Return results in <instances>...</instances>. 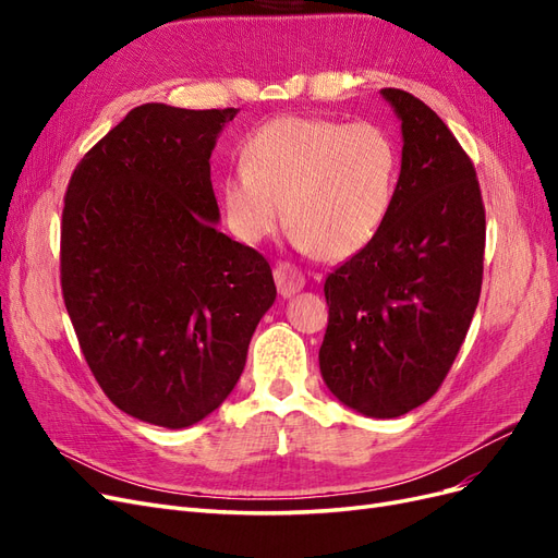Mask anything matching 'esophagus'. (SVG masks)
Instances as JSON below:
<instances>
[{
  "instance_id": "obj_1",
  "label": "esophagus",
  "mask_w": 558,
  "mask_h": 558,
  "mask_svg": "<svg viewBox=\"0 0 558 558\" xmlns=\"http://www.w3.org/2000/svg\"><path fill=\"white\" fill-rule=\"evenodd\" d=\"M275 281H277V289L281 293V298H291L298 291L305 289V277H302L298 269L289 263H279L275 267Z\"/></svg>"
}]
</instances>
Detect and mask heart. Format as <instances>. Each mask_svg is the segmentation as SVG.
Listing matches in <instances>:
<instances>
[{
	"instance_id": "1",
	"label": "heart",
	"mask_w": 558,
	"mask_h": 558,
	"mask_svg": "<svg viewBox=\"0 0 558 558\" xmlns=\"http://www.w3.org/2000/svg\"><path fill=\"white\" fill-rule=\"evenodd\" d=\"M398 177L400 150L381 125L281 116L251 134L216 193L240 242L272 238L286 214L295 248L347 260L386 223Z\"/></svg>"
}]
</instances>
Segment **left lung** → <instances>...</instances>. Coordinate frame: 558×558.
Returning <instances> with one entry per match:
<instances>
[{
    "mask_svg": "<svg viewBox=\"0 0 558 558\" xmlns=\"http://www.w3.org/2000/svg\"><path fill=\"white\" fill-rule=\"evenodd\" d=\"M402 132L393 209L326 279L318 367L328 391L373 418L430 400L459 353L482 291L484 205L475 167L414 95L384 88Z\"/></svg>",
    "mask_w": 558,
    "mask_h": 558,
    "instance_id": "left-lung-1",
    "label": "left lung"
}]
</instances>
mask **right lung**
<instances>
[{"instance_id": "obj_1", "label": "right lung", "mask_w": 558, "mask_h": 558, "mask_svg": "<svg viewBox=\"0 0 558 558\" xmlns=\"http://www.w3.org/2000/svg\"><path fill=\"white\" fill-rule=\"evenodd\" d=\"M238 109H132L78 162L64 197V307L118 410L189 428L230 396L277 286L218 230L211 150Z\"/></svg>"}]
</instances>
